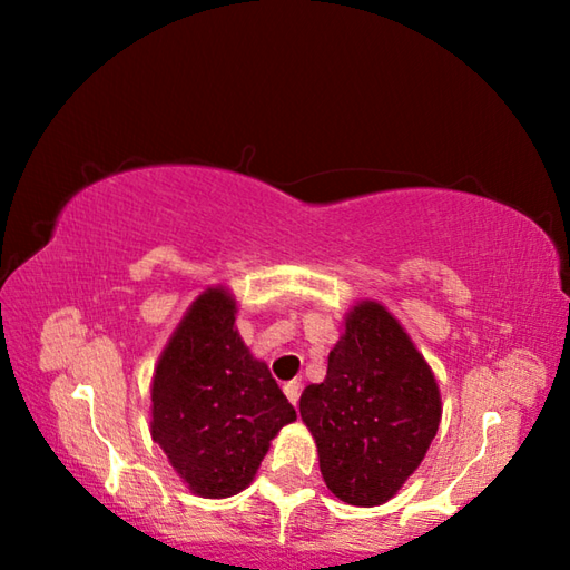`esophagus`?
I'll return each instance as SVG.
<instances>
[{
    "instance_id": "esophagus-1",
    "label": "esophagus",
    "mask_w": 570,
    "mask_h": 570,
    "mask_svg": "<svg viewBox=\"0 0 570 570\" xmlns=\"http://www.w3.org/2000/svg\"><path fill=\"white\" fill-rule=\"evenodd\" d=\"M284 394L288 397V402H292L294 407H296V404H298V394H302V384H298V382H286V384H284Z\"/></svg>"
}]
</instances>
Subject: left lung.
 Returning a JSON list of instances; mask_svg holds the SVG:
<instances>
[{
  "label": "left lung",
  "instance_id": "8db88e82",
  "mask_svg": "<svg viewBox=\"0 0 570 570\" xmlns=\"http://www.w3.org/2000/svg\"><path fill=\"white\" fill-rule=\"evenodd\" d=\"M298 412L334 498L382 505L428 455L442 397L428 360L387 306L356 302L330 352L326 377L308 384Z\"/></svg>",
  "mask_w": 570,
  "mask_h": 570
}]
</instances>
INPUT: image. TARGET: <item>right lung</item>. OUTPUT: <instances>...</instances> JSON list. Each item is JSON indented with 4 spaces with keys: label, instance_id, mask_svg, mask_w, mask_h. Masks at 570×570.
Instances as JSON below:
<instances>
[{
    "label": "right lung",
    "instance_id": "add662e5",
    "mask_svg": "<svg viewBox=\"0 0 570 570\" xmlns=\"http://www.w3.org/2000/svg\"><path fill=\"white\" fill-rule=\"evenodd\" d=\"M238 304L208 286L183 314L150 382V438L198 498H230L254 482L296 410L236 330Z\"/></svg>",
    "mask_w": 570,
    "mask_h": 570
}]
</instances>
